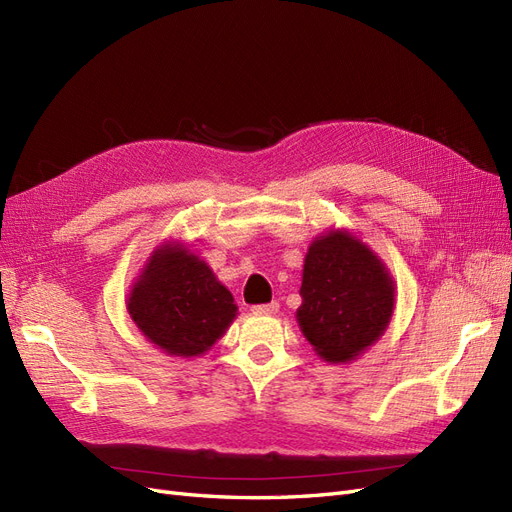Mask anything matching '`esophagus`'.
Here are the masks:
<instances>
[{
  "mask_svg": "<svg viewBox=\"0 0 512 512\" xmlns=\"http://www.w3.org/2000/svg\"><path fill=\"white\" fill-rule=\"evenodd\" d=\"M254 314H260V316H275L277 312H280V303H265V305H254L252 307Z\"/></svg>",
  "mask_w": 512,
  "mask_h": 512,
  "instance_id": "1",
  "label": "esophagus"
}]
</instances>
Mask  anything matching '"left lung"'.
<instances>
[{
    "label": "left lung",
    "mask_w": 512,
    "mask_h": 512,
    "mask_svg": "<svg viewBox=\"0 0 512 512\" xmlns=\"http://www.w3.org/2000/svg\"><path fill=\"white\" fill-rule=\"evenodd\" d=\"M299 294V329L331 365L352 363L374 346L395 309L391 271L346 228H329L309 243Z\"/></svg>",
    "instance_id": "8db88e82"
}]
</instances>
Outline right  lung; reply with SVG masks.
<instances>
[{"label": "right lung", "mask_w": 512, "mask_h": 512, "mask_svg": "<svg viewBox=\"0 0 512 512\" xmlns=\"http://www.w3.org/2000/svg\"><path fill=\"white\" fill-rule=\"evenodd\" d=\"M126 309L147 342L166 356L205 354L237 318V303L207 262L166 239L130 286Z\"/></svg>", "instance_id": "right-lung-1"}]
</instances>
